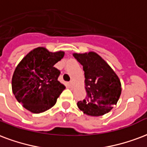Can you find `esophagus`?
I'll list each match as a JSON object with an SVG mask.
<instances>
[{
    "label": "esophagus",
    "mask_w": 147,
    "mask_h": 147,
    "mask_svg": "<svg viewBox=\"0 0 147 147\" xmlns=\"http://www.w3.org/2000/svg\"><path fill=\"white\" fill-rule=\"evenodd\" d=\"M74 86H75V82H74L73 81L70 82V86H71V87H74Z\"/></svg>",
    "instance_id": "obj_1"
}]
</instances>
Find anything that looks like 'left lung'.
I'll return each instance as SVG.
<instances>
[{"label": "left lung", "mask_w": 147, "mask_h": 147, "mask_svg": "<svg viewBox=\"0 0 147 147\" xmlns=\"http://www.w3.org/2000/svg\"><path fill=\"white\" fill-rule=\"evenodd\" d=\"M83 66L87 97L77 103L83 113L100 116L116 105L122 92L120 79L109 65L95 51L73 53Z\"/></svg>", "instance_id": "1"}]
</instances>
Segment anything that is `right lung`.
Returning a JSON list of instances; mask_svg holds the SVG:
<instances>
[{
	"instance_id": "add662e5",
	"label": "right lung",
	"mask_w": 147,
	"mask_h": 147,
	"mask_svg": "<svg viewBox=\"0 0 147 147\" xmlns=\"http://www.w3.org/2000/svg\"><path fill=\"white\" fill-rule=\"evenodd\" d=\"M65 51H49L38 47L29 51L15 68L11 86L18 102L33 113H41L53 107L65 88L58 81L60 71L54 65Z\"/></svg>"
}]
</instances>
